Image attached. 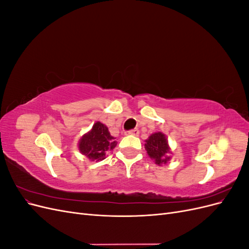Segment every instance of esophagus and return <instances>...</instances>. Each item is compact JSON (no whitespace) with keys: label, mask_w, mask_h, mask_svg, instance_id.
Segmentation results:
<instances>
[{"label":"esophagus","mask_w":249,"mask_h":249,"mask_svg":"<svg viewBox=\"0 0 249 249\" xmlns=\"http://www.w3.org/2000/svg\"><path fill=\"white\" fill-rule=\"evenodd\" d=\"M127 134L134 135V136H138V135H139V130H138V129H133V130L127 132Z\"/></svg>","instance_id":"1"}]
</instances>
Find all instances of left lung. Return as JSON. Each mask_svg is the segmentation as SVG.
Here are the masks:
<instances>
[{"mask_svg":"<svg viewBox=\"0 0 249 249\" xmlns=\"http://www.w3.org/2000/svg\"><path fill=\"white\" fill-rule=\"evenodd\" d=\"M144 145L150 159L155 160L156 164L161 165L169 161V154L171 153L170 147L167 138L163 133L158 132L150 135L148 139L145 140Z\"/></svg>","mask_w":249,"mask_h":249,"instance_id":"1","label":"left lung"}]
</instances>
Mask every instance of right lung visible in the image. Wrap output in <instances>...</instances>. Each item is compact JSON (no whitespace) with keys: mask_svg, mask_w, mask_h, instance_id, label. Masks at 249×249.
<instances>
[{"mask_svg":"<svg viewBox=\"0 0 249 249\" xmlns=\"http://www.w3.org/2000/svg\"><path fill=\"white\" fill-rule=\"evenodd\" d=\"M115 138L111 136L108 127L104 124L96 122L92 129L83 135L79 141V150L91 161H100L106 158L107 150L116 146Z\"/></svg>","mask_w":249,"mask_h":249,"instance_id":"obj_1","label":"right lung"}]
</instances>
